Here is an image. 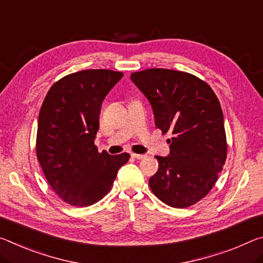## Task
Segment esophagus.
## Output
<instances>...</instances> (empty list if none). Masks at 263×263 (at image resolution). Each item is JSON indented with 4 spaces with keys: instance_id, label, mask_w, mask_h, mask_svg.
Here are the masks:
<instances>
[{
    "instance_id": "34e87169",
    "label": "esophagus",
    "mask_w": 263,
    "mask_h": 263,
    "mask_svg": "<svg viewBox=\"0 0 263 263\" xmlns=\"http://www.w3.org/2000/svg\"><path fill=\"white\" fill-rule=\"evenodd\" d=\"M131 156L136 159H145L146 158V154H137V153H131Z\"/></svg>"
}]
</instances>
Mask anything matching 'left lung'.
<instances>
[{"mask_svg": "<svg viewBox=\"0 0 263 263\" xmlns=\"http://www.w3.org/2000/svg\"><path fill=\"white\" fill-rule=\"evenodd\" d=\"M131 81L151 104L156 126L172 133L168 156L156 157L159 170L149 187L171 207L194 205L214 186L227 157L218 97L207 83L176 70L147 69Z\"/></svg>", "mask_w": 263, "mask_h": 263, "instance_id": "left-lung-1", "label": "left lung"}]
</instances>
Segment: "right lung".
Here are the masks:
<instances>
[{
	"mask_svg": "<svg viewBox=\"0 0 263 263\" xmlns=\"http://www.w3.org/2000/svg\"><path fill=\"white\" fill-rule=\"evenodd\" d=\"M123 77L112 70H83L56 82L42 104L37 159L51 189L72 206L93 205L109 193L130 154L98 152L101 106Z\"/></svg>",
	"mask_w": 263,
	"mask_h": 263,
	"instance_id": "right-lung-1",
	"label": "right lung"
}]
</instances>
